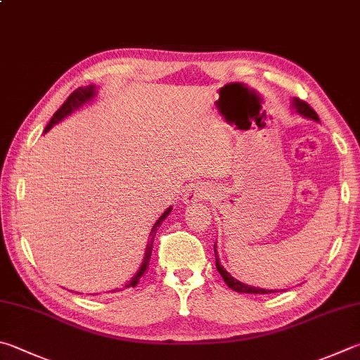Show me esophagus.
I'll return each mask as SVG.
<instances>
[{"label":"esophagus","instance_id":"esophagus-1","mask_svg":"<svg viewBox=\"0 0 360 360\" xmlns=\"http://www.w3.org/2000/svg\"><path fill=\"white\" fill-rule=\"evenodd\" d=\"M209 197V192H207V187L205 186H191L187 188V193H186V202H195V201H201V200H206Z\"/></svg>","mask_w":360,"mask_h":360}]
</instances>
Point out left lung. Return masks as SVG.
I'll use <instances>...</instances> for the list:
<instances>
[{"label":"left lung","instance_id":"obj_1","mask_svg":"<svg viewBox=\"0 0 360 360\" xmlns=\"http://www.w3.org/2000/svg\"><path fill=\"white\" fill-rule=\"evenodd\" d=\"M292 102H294V108L297 110V113L304 115V116H307V117H311V120H315V121H319V117H318L315 110H313L305 101H300V99H297V97H296V99H294ZM214 252H215V267H217L219 274H220L221 277H224L225 283H226L228 286H230L231 290L238 291V292H248V294H269V292H277V291H274V290L253 288V286H248V285H245V283H243V282H239V280L233 278V277L230 276V274H228V272L224 269V266L220 264V261H219V258H217V250H215V245H214Z\"/></svg>","mask_w":360,"mask_h":360}]
</instances>
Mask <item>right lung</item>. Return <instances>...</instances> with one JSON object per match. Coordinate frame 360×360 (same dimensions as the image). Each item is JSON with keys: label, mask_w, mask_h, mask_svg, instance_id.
<instances>
[{"label": "right lung", "mask_w": 360, "mask_h": 360, "mask_svg": "<svg viewBox=\"0 0 360 360\" xmlns=\"http://www.w3.org/2000/svg\"><path fill=\"white\" fill-rule=\"evenodd\" d=\"M94 94H96L94 86H91V84H89V86H84V88H77V89L74 91V93H72V94L68 97L66 102H64L63 105H61L60 108H58V112L53 115V117H51L50 122L47 124V127H45V132H47V130H50L51 127H53L58 121H61L64 116L70 115L72 112H74V110H77L78 107H82L84 102H88V101L93 99V96H94ZM169 212H172V207H168L167 211L160 215L159 220L155 221V224H154L153 230H151V234H149V236H151V239H149V243H148V245H146L145 259H143L141 267L139 269V272L135 274V277H134L132 280H130V282H129L126 286H122V290L134 288V286L139 285L140 278L143 277V274H145V272L148 271V267H149V259H151V253H153V243H154L155 231H158V228L162 225V221L168 217V214H169Z\"/></svg>", "instance_id": "right-lung-1"}]
</instances>
